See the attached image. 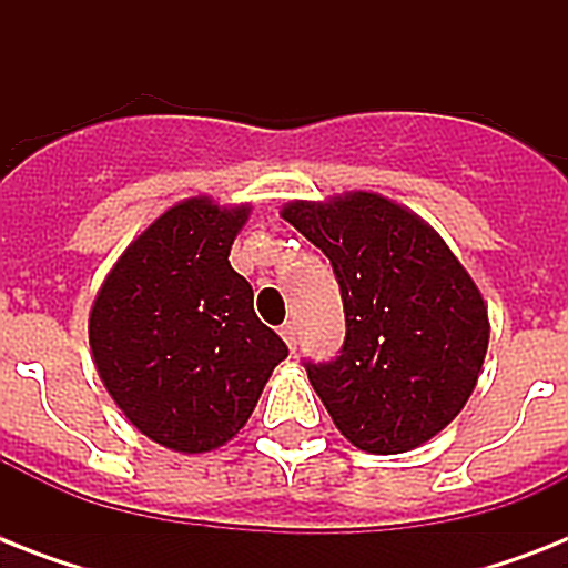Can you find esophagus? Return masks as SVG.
I'll return each instance as SVG.
<instances>
[{"mask_svg": "<svg viewBox=\"0 0 568 568\" xmlns=\"http://www.w3.org/2000/svg\"><path fill=\"white\" fill-rule=\"evenodd\" d=\"M280 336H283V342L294 354V351H297V327H294V321H285L283 327H280Z\"/></svg>", "mask_w": 568, "mask_h": 568, "instance_id": "esophagus-1", "label": "esophagus"}]
</instances>
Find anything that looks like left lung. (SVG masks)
I'll use <instances>...</instances> for the list:
<instances>
[{"mask_svg": "<svg viewBox=\"0 0 568 568\" xmlns=\"http://www.w3.org/2000/svg\"><path fill=\"white\" fill-rule=\"evenodd\" d=\"M283 217L333 265L345 345L306 363L347 442L404 454L445 430L477 386L489 315L475 280L430 223L372 191L294 200Z\"/></svg>", "mask_w": 568, "mask_h": 568, "instance_id": "left-lung-1", "label": "left lung"}]
</instances>
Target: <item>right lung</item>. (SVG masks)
Listing matches in <instances>:
<instances>
[{"label":"right lung","mask_w":568,"mask_h":568,"mask_svg":"<svg viewBox=\"0 0 568 568\" xmlns=\"http://www.w3.org/2000/svg\"><path fill=\"white\" fill-rule=\"evenodd\" d=\"M247 217V203L182 200L123 250L93 301L100 379L138 430L180 454L226 445L288 356L230 265Z\"/></svg>","instance_id":"1"}]
</instances>
